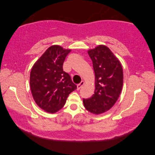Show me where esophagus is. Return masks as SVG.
Here are the masks:
<instances>
[{"instance_id":"esophagus-1","label":"esophagus","mask_w":155,"mask_h":155,"mask_svg":"<svg viewBox=\"0 0 155 155\" xmlns=\"http://www.w3.org/2000/svg\"><path fill=\"white\" fill-rule=\"evenodd\" d=\"M84 84V81H81L79 84H77V90H79L80 88L83 86Z\"/></svg>"}]
</instances>
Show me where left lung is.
Here are the masks:
<instances>
[{
	"mask_svg": "<svg viewBox=\"0 0 155 155\" xmlns=\"http://www.w3.org/2000/svg\"><path fill=\"white\" fill-rule=\"evenodd\" d=\"M95 75L94 94L83 99L85 108L94 114L110 110L118 100L123 85V71L119 60L105 45L88 51Z\"/></svg>",
	"mask_w": 155,
	"mask_h": 155,
	"instance_id": "left-lung-1",
	"label": "left lung"
}]
</instances>
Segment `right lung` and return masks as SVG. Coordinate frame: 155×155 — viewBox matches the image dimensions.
Wrapping results in <instances>:
<instances>
[{
	"mask_svg": "<svg viewBox=\"0 0 155 155\" xmlns=\"http://www.w3.org/2000/svg\"><path fill=\"white\" fill-rule=\"evenodd\" d=\"M71 51L59 45H52L32 67V95L38 106L47 113H55L61 109L68 94L77 89L70 75L62 68L65 58Z\"/></svg>",
	"mask_w": 155,
	"mask_h": 155,
	"instance_id": "add662e5",
	"label": "right lung"
}]
</instances>
